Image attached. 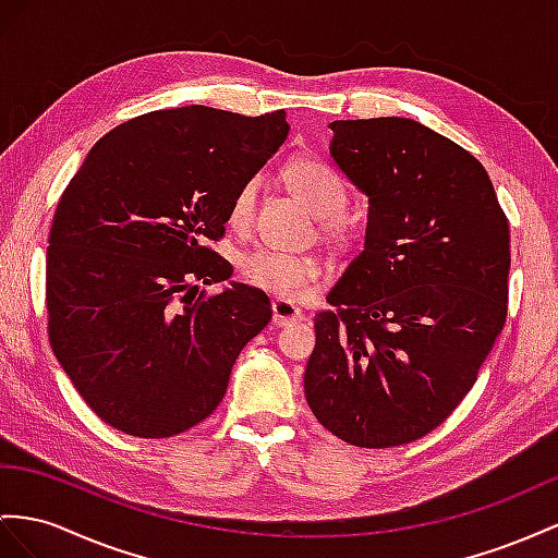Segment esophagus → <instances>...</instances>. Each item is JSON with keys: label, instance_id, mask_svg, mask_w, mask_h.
<instances>
[{"label": "esophagus", "instance_id": "obj_1", "mask_svg": "<svg viewBox=\"0 0 558 558\" xmlns=\"http://www.w3.org/2000/svg\"><path fill=\"white\" fill-rule=\"evenodd\" d=\"M302 318H304L302 308L294 306L292 302H284V299H276L274 302V325L284 327V325L299 323Z\"/></svg>", "mask_w": 558, "mask_h": 558}]
</instances>
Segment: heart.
Returning <instances> with one entry per match:
<instances>
[{
    "instance_id": "obj_1",
    "label": "heart",
    "mask_w": 558,
    "mask_h": 558,
    "mask_svg": "<svg viewBox=\"0 0 558 558\" xmlns=\"http://www.w3.org/2000/svg\"><path fill=\"white\" fill-rule=\"evenodd\" d=\"M292 191L304 199L316 219L325 226H339L349 207L347 181L330 165L318 160H294L288 171ZM262 191V177H252L240 185L231 203V223L245 228L252 223L256 199ZM240 274L252 288L264 290L284 302L304 299L323 278V266L306 254H292L276 247H256L242 256Z\"/></svg>"
}]
</instances>
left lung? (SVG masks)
Returning a JSON list of instances; mask_svg holds the SVG:
<instances>
[{"label": "left lung", "instance_id": "obj_1", "mask_svg": "<svg viewBox=\"0 0 558 558\" xmlns=\"http://www.w3.org/2000/svg\"><path fill=\"white\" fill-rule=\"evenodd\" d=\"M330 157L367 197L363 252L316 316L304 393L359 448L450 417L505 327L509 221L488 171L408 118L330 122Z\"/></svg>", "mask_w": 558, "mask_h": 558}]
</instances>
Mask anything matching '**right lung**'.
<instances>
[{"label":"right lung","instance_id":"1","mask_svg":"<svg viewBox=\"0 0 558 558\" xmlns=\"http://www.w3.org/2000/svg\"><path fill=\"white\" fill-rule=\"evenodd\" d=\"M284 110H155L108 132L56 207L47 250L49 341L87 405L118 432L177 436L223 401L270 299L207 247L238 189L288 138Z\"/></svg>","mask_w":558,"mask_h":558}]
</instances>
